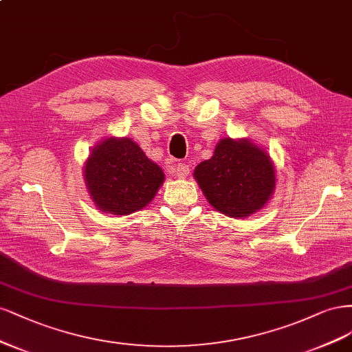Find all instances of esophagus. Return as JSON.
<instances>
[{
	"label": "esophagus",
	"mask_w": 352,
	"mask_h": 352,
	"mask_svg": "<svg viewBox=\"0 0 352 352\" xmlns=\"http://www.w3.org/2000/svg\"><path fill=\"white\" fill-rule=\"evenodd\" d=\"M188 171H190L188 165H187V164H183V162L177 164V165H175V168H174V173H175V175H177V177H179V178H186V177L188 175Z\"/></svg>",
	"instance_id": "esophagus-1"
}]
</instances>
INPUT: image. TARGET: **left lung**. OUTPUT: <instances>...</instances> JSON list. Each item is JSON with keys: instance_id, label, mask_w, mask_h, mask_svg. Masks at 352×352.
I'll return each instance as SVG.
<instances>
[{"instance_id": "left-lung-1", "label": "left lung", "mask_w": 352, "mask_h": 352, "mask_svg": "<svg viewBox=\"0 0 352 352\" xmlns=\"http://www.w3.org/2000/svg\"><path fill=\"white\" fill-rule=\"evenodd\" d=\"M195 178L210 205L232 218L262 209L275 188L267 153L247 140H221L210 160L196 166Z\"/></svg>"}]
</instances>
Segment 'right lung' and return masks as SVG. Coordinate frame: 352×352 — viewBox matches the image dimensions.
<instances>
[{
  "instance_id": "right-lung-1",
  "label": "right lung",
  "mask_w": 352,
  "mask_h": 352,
  "mask_svg": "<svg viewBox=\"0 0 352 352\" xmlns=\"http://www.w3.org/2000/svg\"><path fill=\"white\" fill-rule=\"evenodd\" d=\"M85 179L100 210L129 214L151 203L164 173L133 140L107 139L90 153Z\"/></svg>"
}]
</instances>
